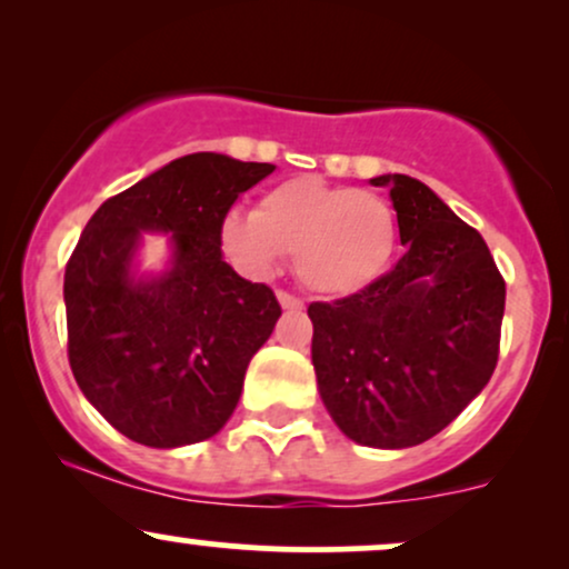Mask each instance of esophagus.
Returning a JSON list of instances; mask_svg holds the SVG:
<instances>
[{
    "mask_svg": "<svg viewBox=\"0 0 569 569\" xmlns=\"http://www.w3.org/2000/svg\"><path fill=\"white\" fill-rule=\"evenodd\" d=\"M278 302L283 310H305V302L299 297H293L289 291H278Z\"/></svg>",
    "mask_w": 569,
    "mask_h": 569,
    "instance_id": "esophagus-1",
    "label": "esophagus"
}]
</instances>
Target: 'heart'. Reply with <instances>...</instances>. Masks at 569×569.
I'll use <instances>...</instances> for the list:
<instances>
[{
	"mask_svg": "<svg viewBox=\"0 0 569 569\" xmlns=\"http://www.w3.org/2000/svg\"><path fill=\"white\" fill-rule=\"evenodd\" d=\"M221 246L240 270L272 276L293 253L297 278L318 297L342 299L377 283L398 248V219L375 192L293 176L270 187L257 211H230Z\"/></svg>",
	"mask_w": 569,
	"mask_h": 569,
	"instance_id": "1",
	"label": "heart"
}]
</instances>
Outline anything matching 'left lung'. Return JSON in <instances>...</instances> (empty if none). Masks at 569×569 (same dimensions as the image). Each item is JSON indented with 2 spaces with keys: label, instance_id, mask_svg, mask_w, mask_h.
Returning a JSON list of instances; mask_svg holds the SVG:
<instances>
[{
  "label": "left lung",
  "instance_id": "8db88e82",
  "mask_svg": "<svg viewBox=\"0 0 569 569\" xmlns=\"http://www.w3.org/2000/svg\"><path fill=\"white\" fill-rule=\"evenodd\" d=\"M390 189L403 257L367 291L312 302V367L348 439L407 449L433 439L485 390L498 363L506 280L479 232L403 173Z\"/></svg>",
  "mask_w": 569,
  "mask_h": 569
}]
</instances>
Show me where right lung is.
<instances>
[{"label": "right lung", "instance_id": "1", "mask_svg": "<svg viewBox=\"0 0 569 569\" xmlns=\"http://www.w3.org/2000/svg\"><path fill=\"white\" fill-rule=\"evenodd\" d=\"M272 171L184 154L109 198L80 234L63 276L69 363L84 398L128 439L187 447L217 436L238 407L280 305L224 262L219 227ZM143 231L169 234L166 271L138 270Z\"/></svg>", "mask_w": 569, "mask_h": 569}]
</instances>
